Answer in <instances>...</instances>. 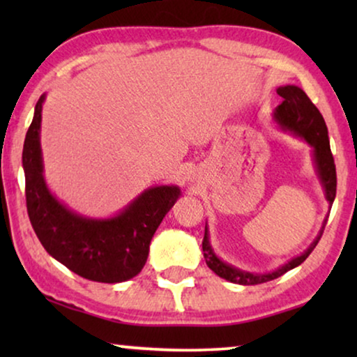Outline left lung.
I'll use <instances>...</instances> for the list:
<instances>
[{
  "instance_id": "8db88e82",
  "label": "left lung",
  "mask_w": 357,
  "mask_h": 357,
  "mask_svg": "<svg viewBox=\"0 0 357 357\" xmlns=\"http://www.w3.org/2000/svg\"><path fill=\"white\" fill-rule=\"evenodd\" d=\"M278 94L282 97V102L276 107L275 110V120L276 123L281 126L282 130L291 131L296 136L304 138L307 143L314 149V162L317 174L321 182V187L325 190V198L330 203V206L335 202L336 197V167L333 154L330 149V139H328V130H326L325 120L319 109L312 104V100L307 97V94L301 87L297 86H282L278 87ZM326 224V218L321 226L319 236L315 237V241L310 243V247L302 253V255L292 258L291 261H287L286 265L278 268V270L271 273H248L242 271L238 268H234L229 263H224L216 253L213 252L211 243H209L208 229H204V237H203V255L206 260V265L216 273L218 276L224 278V280L236 282V284L243 286H252V284H261V282L276 280L287 273L292 268L299 266L301 263L305 261V258L310 255L317 243H319L321 234H324Z\"/></svg>"
}]
</instances>
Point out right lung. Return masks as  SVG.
<instances>
[{
  "label": "right lung",
  "mask_w": 357,
  "mask_h": 357,
  "mask_svg": "<svg viewBox=\"0 0 357 357\" xmlns=\"http://www.w3.org/2000/svg\"><path fill=\"white\" fill-rule=\"evenodd\" d=\"M38 99L22 149L26 203L38 241L73 273L97 282H123L143 270L155 229L180 197L175 185L144 190L123 211L109 219L73 213L58 202L43 178L40 149L42 104Z\"/></svg>",
  "instance_id": "1"
}]
</instances>
